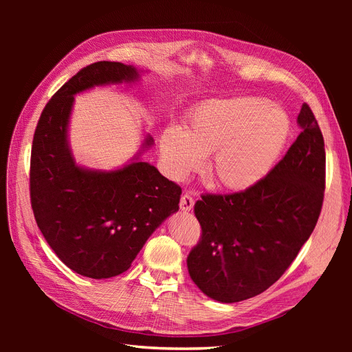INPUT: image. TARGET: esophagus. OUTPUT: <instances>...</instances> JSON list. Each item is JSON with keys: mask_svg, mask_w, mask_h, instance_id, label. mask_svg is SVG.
Returning <instances> with one entry per match:
<instances>
[{"mask_svg": "<svg viewBox=\"0 0 352 352\" xmlns=\"http://www.w3.org/2000/svg\"><path fill=\"white\" fill-rule=\"evenodd\" d=\"M179 207L182 211H191L192 207H194V199L191 195L188 194H184L181 197V201H179Z\"/></svg>", "mask_w": 352, "mask_h": 352, "instance_id": "1", "label": "esophagus"}]
</instances>
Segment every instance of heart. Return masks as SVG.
Segmentation results:
<instances>
[{"label": "heart", "mask_w": 352, "mask_h": 352, "mask_svg": "<svg viewBox=\"0 0 352 352\" xmlns=\"http://www.w3.org/2000/svg\"><path fill=\"white\" fill-rule=\"evenodd\" d=\"M289 134V116L278 104L251 96L217 98L191 109L182 129L165 128L160 151L171 179L199 171L210 155L208 171L218 186L245 191L272 171Z\"/></svg>", "instance_id": "1"}]
</instances>
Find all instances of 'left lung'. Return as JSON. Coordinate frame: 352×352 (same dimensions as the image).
Instances as JSON below:
<instances>
[{"label":"left lung","instance_id":"left-lung-1","mask_svg":"<svg viewBox=\"0 0 352 352\" xmlns=\"http://www.w3.org/2000/svg\"><path fill=\"white\" fill-rule=\"evenodd\" d=\"M298 124L302 133L255 187L197 201L202 235L187 267L215 301L239 302L268 289L316 228L325 190L324 138L307 104Z\"/></svg>","mask_w":352,"mask_h":352}]
</instances>
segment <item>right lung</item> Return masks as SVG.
Wrapping results in <instances>:
<instances>
[{
	"mask_svg": "<svg viewBox=\"0 0 352 352\" xmlns=\"http://www.w3.org/2000/svg\"><path fill=\"white\" fill-rule=\"evenodd\" d=\"M141 72L111 61L82 68L48 101L34 134L30 192L36 226L60 260L88 278L125 272L146 239L179 208L181 188L141 161L154 145L150 134L131 160L111 171L77 164L69 145L74 96L98 85L137 82Z\"/></svg>",
	"mask_w": 352,
	"mask_h": 352,
	"instance_id": "obj_1",
	"label": "right lung"
}]
</instances>
